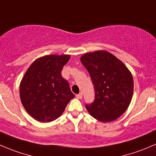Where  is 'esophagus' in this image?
Masks as SVG:
<instances>
[{
    "label": "esophagus",
    "mask_w": 156,
    "mask_h": 156,
    "mask_svg": "<svg viewBox=\"0 0 156 156\" xmlns=\"http://www.w3.org/2000/svg\"><path fill=\"white\" fill-rule=\"evenodd\" d=\"M76 98H78V99H81V98H82V93L78 94L76 95Z\"/></svg>",
    "instance_id": "esophagus-1"
}]
</instances>
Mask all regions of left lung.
<instances>
[{"label":"left lung","mask_w":156,"mask_h":156,"mask_svg":"<svg viewBox=\"0 0 156 156\" xmlns=\"http://www.w3.org/2000/svg\"><path fill=\"white\" fill-rule=\"evenodd\" d=\"M81 62L94 86V101L86 104L87 111L94 118L104 123L119 118L133 98L131 72L120 60L107 51L84 54Z\"/></svg>","instance_id":"8db88e82"}]
</instances>
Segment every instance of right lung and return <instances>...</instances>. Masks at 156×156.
I'll return each instance as SVG.
<instances>
[{"label": "right lung", "instance_id": "right-lung-1", "mask_svg": "<svg viewBox=\"0 0 156 156\" xmlns=\"http://www.w3.org/2000/svg\"><path fill=\"white\" fill-rule=\"evenodd\" d=\"M70 59L69 55H45L35 60L20 85L21 103L27 113L40 122L59 117L75 98L62 70Z\"/></svg>", "mask_w": 156, "mask_h": 156}]
</instances>
